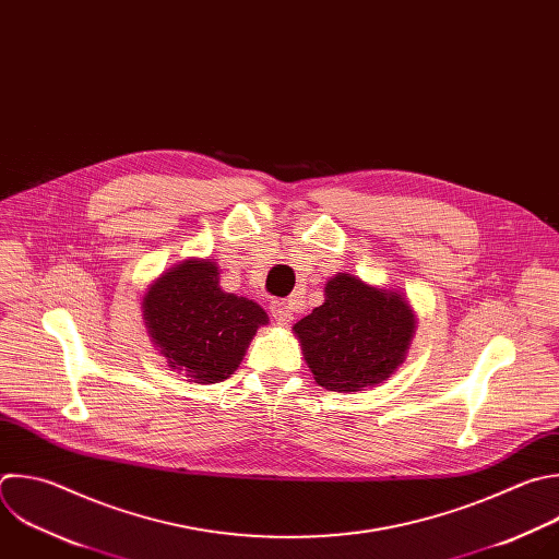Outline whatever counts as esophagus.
<instances>
[{"mask_svg":"<svg viewBox=\"0 0 559 559\" xmlns=\"http://www.w3.org/2000/svg\"><path fill=\"white\" fill-rule=\"evenodd\" d=\"M270 311H272V316H274V320L278 322V324H289L292 320H294V313H292V305L289 302H285V300H272V305H270Z\"/></svg>","mask_w":559,"mask_h":559,"instance_id":"esophagus-1","label":"esophagus"}]
</instances>
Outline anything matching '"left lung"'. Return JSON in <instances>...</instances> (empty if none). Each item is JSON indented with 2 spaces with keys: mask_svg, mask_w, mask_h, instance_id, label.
Listing matches in <instances>:
<instances>
[{
  "mask_svg": "<svg viewBox=\"0 0 559 559\" xmlns=\"http://www.w3.org/2000/svg\"><path fill=\"white\" fill-rule=\"evenodd\" d=\"M324 294V302L294 324L316 382L340 393L384 382L404 361L415 331L408 302L348 274L331 278Z\"/></svg>",
  "mask_w": 559,
  "mask_h": 559,
  "instance_id": "8db88e82",
  "label": "left lung"
}]
</instances>
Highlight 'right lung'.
<instances>
[{
  "label": "right lung",
  "instance_id": "add662e5",
  "mask_svg": "<svg viewBox=\"0 0 559 559\" xmlns=\"http://www.w3.org/2000/svg\"><path fill=\"white\" fill-rule=\"evenodd\" d=\"M211 261H186L157 278L144 296V318L153 342L173 368L200 384L228 380L265 311L219 287Z\"/></svg>",
  "mask_w": 559,
  "mask_h": 559
}]
</instances>
